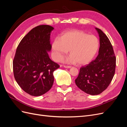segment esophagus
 I'll return each mask as SVG.
<instances>
[{
	"label": "esophagus",
	"mask_w": 127,
	"mask_h": 127,
	"mask_svg": "<svg viewBox=\"0 0 127 127\" xmlns=\"http://www.w3.org/2000/svg\"><path fill=\"white\" fill-rule=\"evenodd\" d=\"M64 68H71V66H66V65H64Z\"/></svg>",
	"instance_id": "1"
}]
</instances>
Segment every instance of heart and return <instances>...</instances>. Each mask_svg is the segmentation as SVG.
<instances>
[{"label":"heart","mask_w":127,"mask_h":127,"mask_svg":"<svg viewBox=\"0 0 127 127\" xmlns=\"http://www.w3.org/2000/svg\"><path fill=\"white\" fill-rule=\"evenodd\" d=\"M52 49L55 59L59 60L69 51L67 63L79 65L89 63L96 54L99 48L98 38L82 30H74L61 35L59 39L53 42Z\"/></svg>","instance_id":"obj_1"}]
</instances>
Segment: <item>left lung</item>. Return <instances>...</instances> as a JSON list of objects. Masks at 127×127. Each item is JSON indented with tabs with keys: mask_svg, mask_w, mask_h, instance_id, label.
Returning <instances> with one entry per match:
<instances>
[{
	"mask_svg": "<svg viewBox=\"0 0 127 127\" xmlns=\"http://www.w3.org/2000/svg\"><path fill=\"white\" fill-rule=\"evenodd\" d=\"M95 29L99 37L98 55L89 64L80 68L75 79L79 88L92 95L101 94L106 89L113 79L116 66V56L109 39L102 30Z\"/></svg>",
	"mask_w": 127,
	"mask_h": 127,
	"instance_id": "left-lung-1",
	"label": "left lung"
}]
</instances>
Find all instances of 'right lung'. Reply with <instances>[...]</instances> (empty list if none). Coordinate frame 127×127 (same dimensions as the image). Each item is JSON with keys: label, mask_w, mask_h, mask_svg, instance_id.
<instances>
[{"label": "right lung", "mask_w": 127, "mask_h": 127, "mask_svg": "<svg viewBox=\"0 0 127 127\" xmlns=\"http://www.w3.org/2000/svg\"><path fill=\"white\" fill-rule=\"evenodd\" d=\"M53 27L42 25L33 28L19 43L13 60L15 80L26 93L38 96L51 89L53 71L59 65L49 58Z\"/></svg>", "instance_id": "add662e5"}]
</instances>
